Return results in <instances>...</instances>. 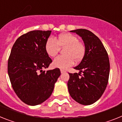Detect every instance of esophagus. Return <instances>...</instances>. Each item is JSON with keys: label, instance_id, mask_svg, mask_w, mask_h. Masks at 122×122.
<instances>
[{"label": "esophagus", "instance_id": "1", "mask_svg": "<svg viewBox=\"0 0 122 122\" xmlns=\"http://www.w3.org/2000/svg\"><path fill=\"white\" fill-rule=\"evenodd\" d=\"M65 71H65V70H63V69L60 70V72H61V73H65Z\"/></svg>", "mask_w": 122, "mask_h": 122}]
</instances>
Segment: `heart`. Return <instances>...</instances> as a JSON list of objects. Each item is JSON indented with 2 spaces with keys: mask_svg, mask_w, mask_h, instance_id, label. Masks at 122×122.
Masks as SVG:
<instances>
[{
  "mask_svg": "<svg viewBox=\"0 0 122 122\" xmlns=\"http://www.w3.org/2000/svg\"><path fill=\"white\" fill-rule=\"evenodd\" d=\"M65 47L63 53L64 55L56 57L53 60V65L59 68H66L75 62H80L85 56L86 48L78 38L70 33L60 34L54 39L49 37L45 45L47 54L50 57H54L60 51V47Z\"/></svg>",
  "mask_w": 122,
  "mask_h": 122,
  "instance_id": "1",
  "label": "heart"
}]
</instances>
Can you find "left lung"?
Returning <instances> with one entry per match:
<instances>
[{
	"instance_id": "obj_1",
	"label": "left lung",
	"mask_w": 122,
	"mask_h": 122,
	"mask_svg": "<svg viewBox=\"0 0 122 122\" xmlns=\"http://www.w3.org/2000/svg\"><path fill=\"white\" fill-rule=\"evenodd\" d=\"M81 36L85 43L84 57L75 69L79 73H70L67 85L70 95L82 105H91L102 96L107 85L110 72L108 54L98 37L85 29L70 31Z\"/></svg>"
}]
</instances>
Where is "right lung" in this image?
Wrapping results in <instances>:
<instances>
[{
  "mask_svg": "<svg viewBox=\"0 0 122 122\" xmlns=\"http://www.w3.org/2000/svg\"><path fill=\"white\" fill-rule=\"evenodd\" d=\"M51 31L34 30L20 36L8 60V74L17 96L30 106L40 104L51 96L60 69L43 71L52 62L45 49Z\"/></svg>",
  "mask_w": 122,
  "mask_h": 122,
  "instance_id": "1",
  "label": "right lung"
}]
</instances>
